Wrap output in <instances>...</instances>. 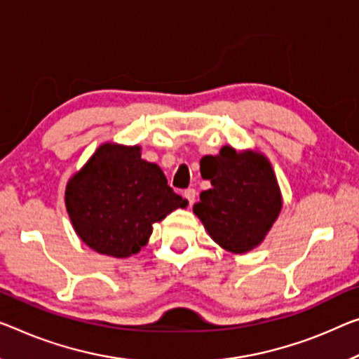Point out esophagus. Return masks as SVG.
Instances as JSON below:
<instances>
[{
  "instance_id": "1",
  "label": "esophagus",
  "mask_w": 359,
  "mask_h": 359,
  "mask_svg": "<svg viewBox=\"0 0 359 359\" xmlns=\"http://www.w3.org/2000/svg\"><path fill=\"white\" fill-rule=\"evenodd\" d=\"M196 196H197V192H196V189H192V187L184 191V197L187 198V202H189V205H192V203L196 202Z\"/></svg>"
}]
</instances>
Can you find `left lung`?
<instances>
[{
	"instance_id": "obj_1",
	"label": "left lung",
	"mask_w": 359,
	"mask_h": 359,
	"mask_svg": "<svg viewBox=\"0 0 359 359\" xmlns=\"http://www.w3.org/2000/svg\"><path fill=\"white\" fill-rule=\"evenodd\" d=\"M212 189L203 191L194 213L224 250L245 253L260 245L283 208L271 163L260 152L222 147L212 157Z\"/></svg>"
}]
</instances>
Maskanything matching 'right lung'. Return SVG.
<instances>
[{
	"label": "right lung",
	"mask_w": 359,
	"mask_h": 359,
	"mask_svg": "<svg viewBox=\"0 0 359 359\" xmlns=\"http://www.w3.org/2000/svg\"><path fill=\"white\" fill-rule=\"evenodd\" d=\"M75 233L102 255L126 258L147 244L152 224L187 201L173 192L161 167L141 158L140 146H99L65 187Z\"/></svg>",
	"instance_id": "obj_1"
}]
</instances>
